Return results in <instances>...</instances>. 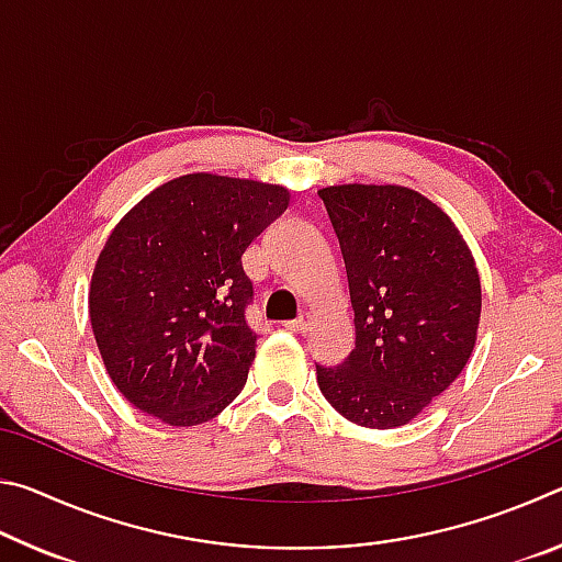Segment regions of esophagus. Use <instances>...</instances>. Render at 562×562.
I'll return each mask as SVG.
<instances>
[{"mask_svg":"<svg viewBox=\"0 0 562 562\" xmlns=\"http://www.w3.org/2000/svg\"><path fill=\"white\" fill-rule=\"evenodd\" d=\"M310 325H312V315H310V312H302V315H300L297 319L288 322V325H284V327L292 329V331H300V335H302V331L310 329Z\"/></svg>","mask_w":562,"mask_h":562,"instance_id":"obj_1","label":"esophagus"}]
</instances>
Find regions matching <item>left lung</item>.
<instances>
[{
    "label": "left lung",
    "mask_w": 562,
    "mask_h": 562,
    "mask_svg": "<svg viewBox=\"0 0 562 562\" xmlns=\"http://www.w3.org/2000/svg\"><path fill=\"white\" fill-rule=\"evenodd\" d=\"M345 258L355 349L317 364L337 412L369 429L404 426L469 361L481 280L469 245L439 205L402 186L319 190Z\"/></svg>",
    "instance_id": "obj_1"
}]
</instances>
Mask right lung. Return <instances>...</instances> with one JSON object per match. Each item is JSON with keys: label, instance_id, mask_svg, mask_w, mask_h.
<instances>
[{"label": "right lung", "instance_id": "right-lung-1", "mask_svg": "<svg viewBox=\"0 0 562 562\" xmlns=\"http://www.w3.org/2000/svg\"><path fill=\"white\" fill-rule=\"evenodd\" d=\"M282 186L190 173L113 227L89 315L111 382L168 426L211 422L243 392L258 335L243 255L288 211Z\"/></svg>", "mask_w": 562, "mask_h": 562}]
</instances>
